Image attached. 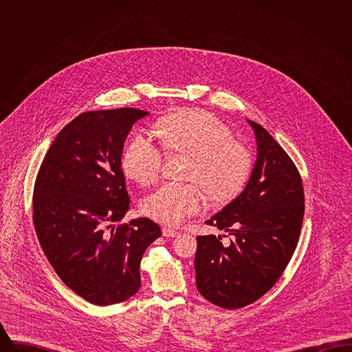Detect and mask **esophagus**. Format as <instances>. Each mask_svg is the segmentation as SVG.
I'll list each match as a JSON object with an SVG mask.
<instances>
[{
	"mask_svg": "<svg viewBox=\"0 0 352 352\" xmlns=\"http://www.w3.org/2000/svg\"><path fill=\"white\" fill-rule=\"evenodd\" d=\"M162 234H164L165 237H175V236H178V234H179V232H178V231H175L174 228L164 227V228H162Z\"/></svg>",
	"mask_w": 352,
	"mask_h": 352,
	"instance_id": "obj_1",
	"label": "esophagus"
}]
</instances>
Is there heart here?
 Segmentation results:
<instances>
[{"instance_id": "b5f03b06", "label": "heart", "mask_w": 352, "mask_h": 352, "mask_svg": "<svg viewBox=\"0 0 352 352\" xmlns=\"http://www.w3.org/2000/svg\"><path fill=\"white\" fill-rule=\"evenodd\" d=\"M155 133L168 153L190 157L184 178L192 182H168L146 195L141 210L153 220L177 226L206 208L204 188L215 201H231L251 175V153L234 141L232 131L211 113L168 115L157 121ZM164 161L165 153L151 135L135 133L122 151L121 168L128 178L151 184L160 178Z\"/></svg>"}]
</instances>
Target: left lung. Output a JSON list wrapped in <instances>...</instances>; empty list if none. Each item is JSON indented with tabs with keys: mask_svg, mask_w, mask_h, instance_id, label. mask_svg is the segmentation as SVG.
Segmentation results:
<instances>
[{
	"mask_svg": "<svg viewBox=\"0 0 352 352\" xmlns=\"http://www.w3.org/2000/svg\"><path fill=\"white\" fill-rule=\"evenodd\" d=\"M257 160L245 188L206 221L231 236H197V287L207 301L234 310L251 305L283 276L296 251L305 212L300 171L278 142L248 120Z\"/></svg>",
	"mask_w": 352,
	"mask_h": 352,
	"instance_id": "left-lung-1",
	"label": "left lung"
}]
</instances>
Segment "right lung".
<instances>
[{"label":"right lung","mask_w":352,"mask_h":352,"mask_svg":"<svg viewBox=\"0 0 352 352\" xmlns=\"http://www.w3.org/2000/svg\"><path fill=\"white\" fill-rule=\"evenodd\" d=\"M146 115L135 108L79 115L56 135L36 174L39 244L59 278L94 305L120 303L138 292L141 258L162 234L148 218L109 224L129 208L121 154L132 125Z\"/></svg>","instance_id":"right-lung-1"}]
</instances>
